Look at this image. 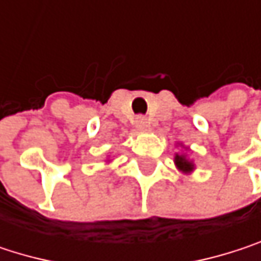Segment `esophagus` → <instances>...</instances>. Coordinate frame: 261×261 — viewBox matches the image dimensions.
<instances>
[{"label":"esophagus","mask_w":261,"mask_h":261,"mask_svg":"<svg viewBox=\"0 0 261 261\" xmlns=\"http://www.w3.org/2000/svg\"><path fill=\"white\" fill-rule=\"evenodd\" d=\"M134 124H136V127L139 128V130H146L148 128V119L145 118V116H137L136 118V121H134Z\"/></svg>","instance_id":"esophagus-1"}]
</instances>
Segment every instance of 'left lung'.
Here are the masks:
<instances>
[{"instance_id": "left-lung-1", "label": "left lung", "mask_w": 261, "mask_h": 261, "mask_svg": "<svg viewBox=\"0 0 261 261\" xmlns=\"http://www.w3.org/2000/svg\"><path fill=\"white\" fill-rule=\"evenodd\" d=\"M175 163H177V166L181 169L182 172H190L193 169V165L189 160H186L184 155H175Z\"/></svg>"}]
</instances>
